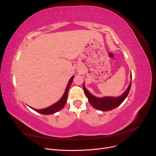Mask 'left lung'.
<instances>
[{"label":"left lung","instance_id":"8db88e82","mask_svg":"<svg viewBox=\"0 0 156 156\" xmlns=\"http://www.w3.org/2000/svg\"><path fill=\"white\" fill-rule=\"evenodd\" d=\"M132 76L131 75V78ZM131 86V82H130L128 88L124 92V94L120 97L112 98V97H103V98H97L94 96L90 93L87 88L84 87L83 84V89L86 96L88 98L89 103L91 105L98 110L102 111H111L119 107L121 103L124 101L126 97L128 95Z\"/></svg>","mask_w":156,"mask_h":156}]
</instances>
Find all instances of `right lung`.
Masks as SVG:
<instances>
[{
	"label": "right lung",
	"mask_w": 156,
	"mask_h": 156,
	"mask_svg": "<svg viewBox=\"0 0 156 156\" xmlns=\"http://www.w3.org/2000/svg\"><path fill=\"white\" fill-rule=\"evenodd\" d=\"M73 77H74V76H72V77H71V79H69L68 85H67L66 88L65 92L63 96L62 97V98H61L58 102H56V103H55V104L51 105L50 107H49L48 108H43V109L37 110V109H35V108H32V109H34L35 111L39 112V113H41V114H43V115L53 114V113L57 112V111H59L60 110L62 109V108L66 105V103L68 95V91H69V87L71 86V84H72V83Z\"/></svg>",
	"instance_id": "obj_1"
}]
</instances>
